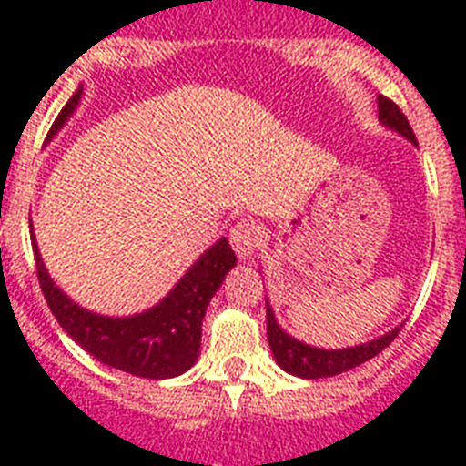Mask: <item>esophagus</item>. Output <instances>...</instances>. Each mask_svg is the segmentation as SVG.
Wrapping results in <instances>:
<instances>
[{
  "mask_svg": "<svg viewBox=\"0 0 466 466\" xmlns=\"http://www.w3.org/2000/svg\"><path fill=\"white\" fill-rule=\"evenodd\" d=\"M228 240L230 245H233V249H236L238 257L249 258L254 254V249L258 247L261 236H258V228L254 224H249V221H238V224L230 228Z\"/></svg>",
  "mask_w": 466,
  "mask_h": 466,
  "instance_id": "34e87169",
  "label": "esophagus"
}]
</instances>
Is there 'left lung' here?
Returning a JSON list of instances; mask_svg holds the SVG:
<instances>
[{"label": "left lung", "mask_w": 466, "mask_h": 466, "mask_svg": "<svg viewBox=\"0 0 466 466\" xmlns=\"http://www.w3.org/2000/svg\"><path fill=\"white\" fill-rule=\"evenodd\" d=\"M378 116H380L382 126L392 127V130H397L399 135H403L406 139L418 144L409 118L403 116L401 109H399L390 97H385V95H378ZM266 322H268V343H270V350H273L275 361L282 366L284 371L291 373V376L308 378V380L339 376V373L350 371V369H355V366L373 360L378 352H382L387 345L397 339L399 331H401L403 327L401 324V327L392 329V331L380 336V339L355 345V348L322 350V348H312V345L300 343V340L291 339L289 333H284L282 329H279V324L275 322V312L273 308L268 306V300H266Z\"/></svg>", "instance_id": "1"}]
</instances>
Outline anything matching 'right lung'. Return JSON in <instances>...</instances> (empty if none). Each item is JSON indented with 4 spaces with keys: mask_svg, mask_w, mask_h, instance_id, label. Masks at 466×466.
Wrapping results in <instances>:
<instances>
[{
    "mask_svg": "<svg viewBox=\"0 0 466 466\" xmlns=\"http://www.w3.org/2000/svg\"><path fill=\"white\" fill-rule=\"evenodd\" d=\"M81 93L84 88L79 86V90L69 97L67 105L53 121L46 142L53 139V135L72 116L81 100ZM30 233L41 294L56 315L57 324L88 355L100 360L102 364L121 369L133 376L149 378V380L182 376L196 364L200 355V333H203V317L209 299L217 294L226 273L238 263L236 252L230 249L226 238L209 247L208 252L193 263L188 273L177 282L175 289L160 300L158 306L133 317H105L84 310L67 294L57 289L39 257L35 230Z\"/></svg>",
    "mask_w": 466,
    "mask_h": 466,
    "instance_id": "right-lung-1",
    "label": "right lung"
}]
</instances>
